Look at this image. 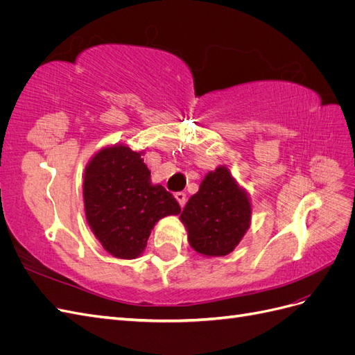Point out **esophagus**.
<instances>
[{
  "mask_svg": "<svg viewBox=\"0 0 355 355\" xmlns=\"http://www.w3.org/2000/svg\"><path fill=\"white\" fill-rule=\"evenodd\" d=\"M175 197H176V200L179 201L180 206L184 207V206H185V202H187V194H185V192H182V191H180V192H176Z\"/></svg>",
  "mask_w": 355,
  "mask_h": 355,
  "instance_id": "1",
  "label": "esophagus"
}]
</instances>
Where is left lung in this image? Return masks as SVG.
Returning <instances> with one entry per match:
<instances>
[{
  "mask_svg": "<svg viewBox=\"0 0 355 355\" xmlns=\"http://www.w3.org/2000/svg\"><path fill=\"white\" fill-rule=\"evenodd\" d=\"M250 202L228 168L218 167L204 178L180 214L192 249L207 256H225L240 243L250 225Z\"/></svg>",
  "mask_w": 355,
  "mask_h": 355,
  "instance_id": "left-lung-1",
  "label": "left lung"
}]
</instances>
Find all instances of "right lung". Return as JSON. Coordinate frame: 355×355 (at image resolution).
Returning a JSON list of instances; mask_svg holds the SVG:
<instances>
[{
  "instance_id": "right-lung-1",
  "label": "right lung",
  "mask_w": 355,
  "mask_h": 355,
  "mask_svg": "<svg viewBox=\"0 0 355 355\" xmlns=\"http://www.w3.org/2000/svg\"><path fill=\"white\" fill-rule=\"evenodd\" d=\"M141 153L128 146L105 148L85 167L84 207L103 249L120 259H135L154 225L180 206L164 187L151 185Z\"/></svg>"
}]
</instances>
